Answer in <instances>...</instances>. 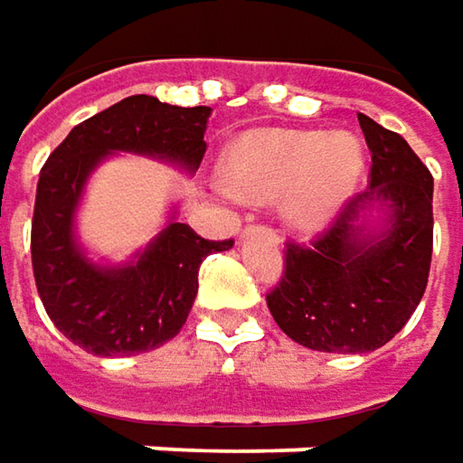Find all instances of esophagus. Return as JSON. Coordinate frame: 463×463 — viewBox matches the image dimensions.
I'll list each match as a JSON object with an SVG mask.
<instances>
[{
  "mask_svg": "<svg viewBox=\"0 0 463 463\" xmlns=\"http://www.w3.org/2000/svg\"><path fill=\"white\" fill-rule=\"evenodd\" d=\"M258 232H263V234H270L273 240H279V234H276L273 229H268V226H255V223H250V226H244V229H242V237H250V234H258Z\"/></svg>",
  "mask_w": 463,
  "mask_h": 463,
  "instance_id": "esophagus-1",
  "label": "esophagus"
}]
</instances>
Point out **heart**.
Returning <instances> with one entry per match:
<instances>
[{"label":"heart","instance_id":"obj_1","mask_svg":"<svg viewBox=\"0 0 463 463\" xmlns=\"http://www.w3.org/2000/svg\"><path fill=\"white\" fill-rule=\"evenodd\" d=\"M364 169L359 143L346 132L250 129L226 153L223 195L268 203L302 232H317L354 195Z\"/></svg>","mask_w":463,"mask_h":463}]
</instances>
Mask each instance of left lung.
Returning a JSON list of instances; mask_svg holds the SVG:
<instances>
[{
  "mask_svg": "<svg viewBox=\"0 0 463 463\" xmlns=\"http://www.w3.org/2000/svg\"><path fill=\"white\" fill-rule=\"evenodd\" d=\"M357 119L373 156L370 187L310 244L287 242L284 273L266 297L291 341L334 354L375 352L399 334L432 260V174L399 132ZM373 204L386 208L381 230L364 223Z\"/></svg>",
  "mask_w": 463,
  "mask_h": 463,
  "instance_id": "left-lung-1",
  "label": "left lung"
}]
</instances>
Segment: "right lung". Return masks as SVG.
Wrapping results in <instances>:
<instances>
[{
	"mask_svg": "<svg viewBox=\"0 0 463 463\" xmlns=\"http://www.w3.org/2000/svg\"><path fill=\"white\" fill-rule=\"evenodd\" d=\"M208 106L129 96L80 122L46 158L35 190L31 258L38 297L61 334L96 357H129L182 331L197 294V270L234 240H203L169 221L137 260L96 266L75 242V211L90 172L109 153H143L195 172L205 156Z\"/></svg>",
	"mask_w": 463,
	"mask_h": 463,
	"instance_id": "right-lung-1",
	"label": "right lung"
}]
</instances>
